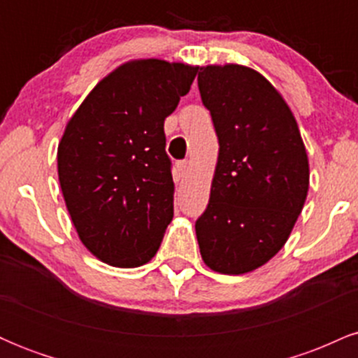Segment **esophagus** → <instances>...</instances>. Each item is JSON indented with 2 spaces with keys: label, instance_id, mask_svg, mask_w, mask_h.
I'll return each instance as SVG.
<instances>
[{
  "label": "esophagus",
  "instance_id": "esophagus-1",
  "mask_svg": "<svg viewBox=\"0 0 358 358\" xmlns=\"http://www.w3.org/2000/svg\"><path fill=\"white\" fill-rule=\"evenodd\" d=\"M176 170L180 171V175H182V176H187L188 171H190V162L176 163Z\"/></svg>",
  "mask_w": 358,
  "mask_h": 358
}]
</instances>
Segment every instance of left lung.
<instances>
[{"label":"left lung","instance_id":"obj_1","mask_svg":"<svg viewBox=\"0 0 358 358\" xmlns=\"http://www.w3.org/2000/svg\"><path fill=\"white\" fill-rule=\"evenodd\" d=\"M199 89L219 156L196 241L212 271L245 274L276 256L296 224L310 187L306 148L289 106L254 69L205 65Z\"/></svg>","mask_w":358,"mask_h":358}]
</instances>
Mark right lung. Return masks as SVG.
Returning a JSON list of instances; mask_svg holds the SVG:
<instances>
[{
    "mask_svg": "<svg viewBox=\"0 0 358 358\" xmlns=\"http://www.w3.org/2000/svg\"><path fill=\"white\" fill-rule=\"evenodd\" d=\"M196 65L138 59L119 65L67 121L59 182L82 244L114 268L155 257L173 219L165 119L188 94Z\"/></svg>",
    "mask_w": 358,
    "mask_h": 358,
    "instance_id": "1",
    "label": "right lung"
}]
</instances>
